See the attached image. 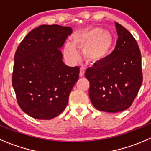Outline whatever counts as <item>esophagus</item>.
I'll return each mask as SVG.
<instances>
[{"instance_id":"1","label":"esophagus","mask_w":151,"mask_h":151,"mask_svg":"<svg viewBox=\"0 0 151 151\" xmlns=\"http://www.w3.org/2000/svg\"><path fill=\"white\" fill-rule=\"evenodd\" d=\"M84 74H85L84 68H81L80 69V73H79V76H80V77H83V76H84Z\"/></svg>"}]
</instances>
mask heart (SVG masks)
<instances>
[{
    "instance_id": "1",
    "label": "heart",
    "mask_w": 151,
    "mask_h": 151,
    "mask_svg": "<svg viewBox=\"0 0 151 151\" xmlns=\"http://www.w3.org/2000/svg\"><path fill=\"white\" fill-rule=\"evenodd\" d=\"M112 46L113 38L109 32L94 28L76 34L73 43L65 45L64 54L68 60L76 62L79 57L76 48H83V55L87 61L96 63L108 56Z\"/></svg>"
}]
</instances>
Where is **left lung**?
I'll list each match as a JSON object with an SVG mask.
<instances>
[{"label": "left lung", "instance_id": "1", "mask_svg": "<svg viewBox=\"0 0 151 151\" xmlns=\"http://www.w3.org/2000/svg\"><path fill=\"white\" fill-rule=\"evenodd\" d=\"M118 38L113 52L88 68L90 100L95 108L118 113L131 106L142 82L141 54L136 40L125 27L115 22Z\"/></svg>", "mask_w": 151, "mask_h": 151}]
</instances>
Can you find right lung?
<instances>
[{"instance_id": "1", "label": "right lung", "mask_w": 151, "mask_h": 151, "mask_svg": "<svg viewBox=\"0 0 151 151\" xmlns=\"http://www.w3.org/2000/svg\"><path fill=\"white\" fill-rule=\"evenodd\" d=\"M72 32L70 27L43 24L17 49L12 86L21 109L34 119H52L68 105L80 68L65 65L60 49Z\"/></svg>"}]
</instances>
